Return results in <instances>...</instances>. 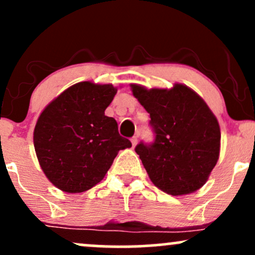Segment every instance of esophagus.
Wrapping results in <instances>:
<instances>
[{"instance_id": "34e87169", "label": "esophagus", "mask_w": 255, "mask_h": 255, "mask_svg": "<svg viewBox=\"0 0 255 255\" xmlns=\"http://www.w3.org/2000/svg\"><path fill=\"white\" fill-rule=\"evenodd\" d=\"M130 141H131V146H133V147H134V146H135V145L137 144V136L134 135V136L130 139Z\"/></svg>"}]
</instances>
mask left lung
I'll list each match as a JSON object with an SVG mask.
<instances>
[{
    "label": "left lung",
    "mask_w": 255,
    "mask_h": 255,
    "mask_svg": "<svg viewBox=\"0 0 255 255\" xmlns=\"http://www.w3.org/2000/svg\"><path fill=\"white\" fill-rule=\"evenodd\" d=\"M131 92L150 114L152 144L140 142L135 152L154 186L171 195L195 192L217 164L221 129L204 99L186 85L170 90L133 84Z\"/></svg>",
    "instance_id": "left-lung-1"
}]
</instances>
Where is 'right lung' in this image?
Returning <instances> with one entry per match:
<instances>
[{
	"label": "right lung",
	"instance_id": "1",
	"mask_svg": "<svg viewBox=\"0 0 255 255\" xmlns=\"http://www.w3.org/2000/svg\"><path fill=\"white\" fill-rule=\"evenodd\" d=\"M118 90L83 81L63 91L38 118L33 144L40 168L61 191L81 193L103 180L120 150L131 142L104 111Z\"/></svg>",
	"mask_w": 255,
	"mask_h": 255
}]
</instances>
